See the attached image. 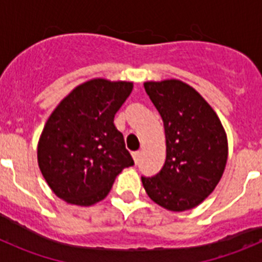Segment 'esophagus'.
<instances>
[{
	"instance_id": "obj_1",
	"label": "esophagus",
	"mask_w": 262,
	"mask_h": 262,
	"mask_svg": "<svg viewBox=\"0 0 262 262\" xmlns=\"http://www.w3.org/2000/svg\"><path fill=\"white\" fill-rule=\"evenodd\" d=\"M133 159H134V163L138 164L139 159H140V152H133Z\"/></svg>"
}]
</instances>
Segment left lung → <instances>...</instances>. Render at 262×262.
<instances>
[{"instance_id":"obj_1","label":"left lung","mask_w":262,"mask_h":262,"mask_svg":"<svg viewBox=\"0 0 262 262\" xmlns=\"http://www.w3.org/2000/svg\"><path fill=\"white\" fill-rule=\"evenodd\" d=\"M144 89L163 118L166 160L156 176L142 177L143 186L168 211L194 209L223 176L228 159L226 129L210 103L184 81H145Z\"/></svg>"}]
</instances>
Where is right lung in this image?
I'll list each match as a JSON object with an SVG mask.
<instances>
[{
  "label": "right lung",
  "instance_id": "right-lung-1",
  "mask_svg": "<svg viewBox=\"0 0 262 262\" xmlns=\"http://www.w3.org/2000/svg\"><path fill=\"white\" fill-rule=\"evenodd\" d=\"M133 81L92 78L77 85L51 113L36 148L51 190L69 205L89 207L105 200L114 180L134 165L114 115Z\"/></svg>",
  "mask_w": 262,
  "mask_h": 262
}]
</instances>
